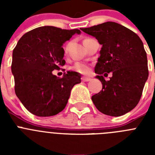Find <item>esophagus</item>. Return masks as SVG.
Instances as JSON below:
<instances>
[{
	"label": "esophagus",
	"instance_id": "obj_1",
	"mask_svg": "<svg viewBox=\"0 0 155 155\" xmlns=\"http://www.w3.org/2000/svg\"><path fill=\"white\" fill-rule=\"evenodd\" d=\"M81 80L83 81H90L91 79L90 78H87V77H82Z\"/></svg>",
	"mask_w": 155,
	"mask_h": 155
}]
</instances>
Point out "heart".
<instances>
[{"mask_svg":"<svg viewBox=\"0 0 155 155\" xmlns=\"http://www.w3.org/2000/svg\"><path fill=\"white\" fill-rule=\"evenodd\" d=\"M67 51H68V46L65 47V52ZM72 70L81 74H87L89 72V68L87 65H85V64H82V63H77V64H75L73 68H72Z\"/></svg>","mask_w":155,"mask_h":155,"instance_id":"b5f03b06","label":"heart"}]
</instances>
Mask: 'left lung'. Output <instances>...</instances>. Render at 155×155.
<instances>
[{"label":"left lung","mask_w":155,"mask_h":155,"mask_svg":"<svg viewBox=\"0 0 155 155\" xmlns=\"http://www.w3.org/2000/svg\"><path fill=\"white\" fill-rule=\"evenodd\" d=\"M102 46L94 72L102 89L91 97L98 111L120 116L136 107L148 78L147 53L135 32L122 25L107 21L81 28ZM112 77L105 81L103 76Z\"/></svg>","instance_id":"1"}]
</instances>
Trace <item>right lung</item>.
Masks as SVG:
<instances>
[{
	"label": "right lung",
	"instance_id": "obj_1",
	"mask_svg": "<svg viewBox=\"0 0 155 155\" xmlns=\"http://www.w3.org/2000/svg\"><path fill=\"white\" fill-rule=\"evenodd\" d=\"M79 29L42 26L21 36L12 53V72L15 91L30 113L51 116L65 108L74 85L81 83V74L68 71L60 78L53 71L65 64L62 47Z\"/></svg>",
	"mask_w": 155,
	"mask_h": 155
}]
</instances>
